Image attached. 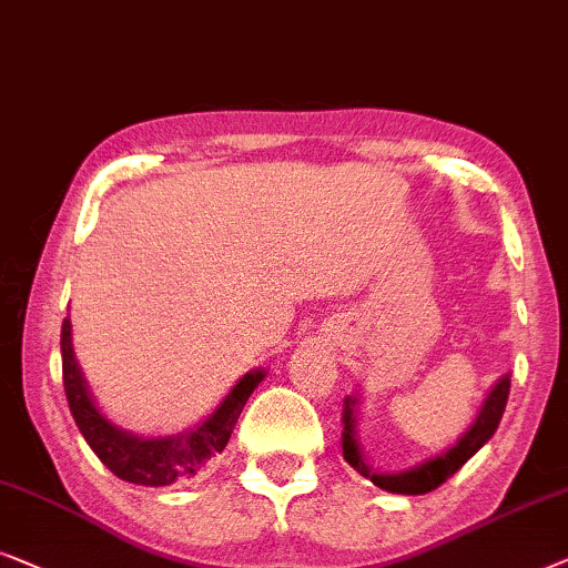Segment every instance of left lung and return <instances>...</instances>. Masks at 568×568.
Masks as SVG:
<instances>
[{"label":"left lung","instance_id":"8db88e82","mask_svg":"<svg viewBox=\"0 0 568 568\" xmlns=\"http://www.w3.org/2000/svg\"><path fill=\"white\" fill-rule=\"evenodd\" d=\"M507 398H509V375H505V378L494 386L489 398H486L481 414H478L474 422V427L460 437L458 445H453L450 450L440 455V458L427 460L425 466L404 470V474H375V470L365 466L361 445L355 440V414H353L355 398H347L345 419H342L345 422V433H342V455H345V460L357 470V474L371 478V481L375 486H381V489L394 491V494H427L437 489L440 484H445L447 478H450L455 470L470 458V455L478 453L486 443H489V437L497 433L501 414H505Z\"/></svg>","mask_w":568,"mask_h":568}]
</instances>
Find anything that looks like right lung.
Here are the masks:
<instances>
[{"mask_svg":"<svg viewBox=\"0 0 568 568\" xmlns=\"http://www.w3.org/2000/svg\"><path fill=\"white\" fill-rule=\"evenodd\" d=\"M61 373L71 417H74L79 433L84 435L87 445L118 478L141 486H170L174 481H190V478L201 474L207 460H213L226 447L246 398L262 381V373L244 375L236 383V388L226 396V402L195 433L143 440V437L121 433V429L110 425L98 412V406L92 404L82 373L77 367L74 353H71L69 318H63L61 326Z\"/></svg>","mask_w":568,"mask_h":568,"instance_id":"add662e5","label":"right lung"}]
</instances>
